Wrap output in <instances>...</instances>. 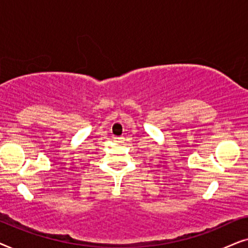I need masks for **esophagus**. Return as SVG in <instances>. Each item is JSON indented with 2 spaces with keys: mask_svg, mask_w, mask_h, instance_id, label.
I'll return each mask as SVG.
<instances>
[{
  "mask_svg": "<svg viewBox=\"0 0 248 248\" xmlns=\"http://www.w3.org/2000/svg\"><path fill=\"white\" fill-rule=\"evenodd\" d=\"M114 140H115V141H118V143H122L124 138V137H114Z\"/></svg>",
  "mask_w": 248,
  "mask_h": 248,
  "instance_id": "esophagus-1",
  "label": "esophagus"
}]
</instances>
